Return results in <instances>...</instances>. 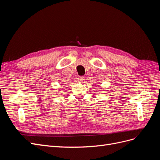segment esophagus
<instances>
[{
  "label": "esophagus",
  "instance_id": "34e87169",
  "mask_svg": "<svg viewBox=\"0 0 160 160\" xmlns=\"http://www.w3.org/2000/svg\"><path fill=\"white\" fill-rule=\"evenodd\" d=\"M84 80H85V77H83V76H79V77H78V81H79L82 82V81H83Z\"/></svg>",
  "mask_w": 160,
  "mask_h": 160
}]
</instances>
